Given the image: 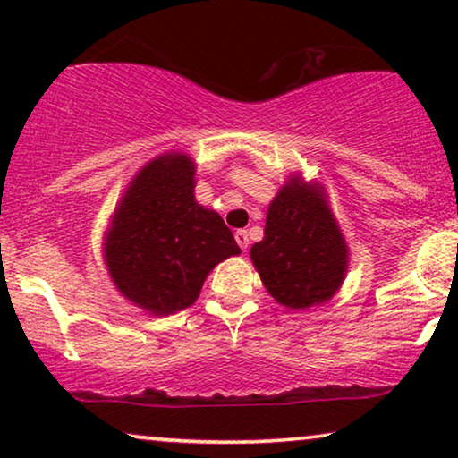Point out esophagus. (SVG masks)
<instances>
[{
    "mask_svg": "<svg viewBox=\"0 0 458 458\" xmlns=\"http://www.w3.org/2000/svg\"><path fill=\"white\" fill-rule=\"evenodd\" d=\"M235 242H237V246H240L242 250H248V243H250V240H248V231H246V229L235 231Z\"/></svg>",
    "mask_w": 458,
    "mask_h": 458,
    "instance_id": "esophagus-1",
    "label": "esophagus"
}]
</instances>
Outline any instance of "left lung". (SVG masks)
Returning <instances> with one entry per match:
<instances>
[{"label": "left lung", "mask_w": 458, "mask_h": 458, "mask_svg": "<svg viewBox=\"0 0 458 458\" xmlns=\"http://www.w3.org/2000/svg\"><path fill=\"white\" fill-rule=\"evenodd\" d=\"M262 285L292 310L329 302L346 279L350 250L327 191L293 173L268 204L265 237L250 250Z\"/></svg>", "instance_id": "obj_1"}]
</instances>
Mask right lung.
Wrapping results in <instances>:
<instances>
[{"instance_id":"obj_1","label":"right lung","mask_w":458,"mask_h":458,"mask_svg":"<svg viewBox=\"0 0 458 458\" xmlns=\"http://www.w3.org/2000/svg\"><path fill=\"white\" fill-rule=\"evenodd\" d=\"M196 162L165 152L123 191L104 231V265L124 300L154 317L196 302L218 262L242 254L221 215L198 204Z\"/></svg>"}]
</instances>
